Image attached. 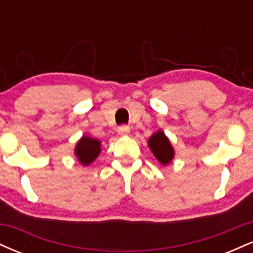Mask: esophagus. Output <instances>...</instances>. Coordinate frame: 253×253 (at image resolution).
Listing matches in <instances>:
<instances>
[{"mask_svg": "<svg viewBox=\"0 0 253 253\" xmlns=\"http://www.w3.org/2000/svg\"><path fill=\"white\" fill-rule=\"evenodd\" d=\"M118 133L120 135H127L129 133V127L126 126V125H123L118 128Z\"/></svg>", "mask_w": 253, "mask_h": 253, "instance_id": "1", "label": "esophagus"}]
</instances>
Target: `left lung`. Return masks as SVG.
Wrapping results in <instances>:
<instances>
[{
  "label": "left lung",
  "instance_id": "8db88e82",
  "mask_svg": "<svg viewBox=\"0 0 253 253\" xmlns=\"http://www.w3.org/2000/svg\"><path fill=\"white\" fill-rule=\"evenodd\" d=\"M149 146L153 155L156 156V158L163 165L170 163L171 159L173 158V155H175L169 139L165 136L164 132H162V130L151 136L149 139Z\"/></svg>",
  "mask_w": 253,
  "mask_h": 253
}]
</instances>
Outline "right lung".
Listing matches in <instances>:
<instances>
[{
    "mask_svg": "<svg viewBox=\"0 0 253 253\" xmlns=\"http://www.w3.org/2000/svg\"><path fill=\"white\" fill-rule=\"evenodd\" d=\"M101 146L100 141L96 139L89 138V136H83L76 145L75 153H76L78 161L83 165H89L91 162L96 159L100 155Z\"/></svg>",
    "mask_w": 253,
    "mask_h": 253,
    "instance_id": "right-lung-1",
    "label": "right lung"
}]
</instances>
